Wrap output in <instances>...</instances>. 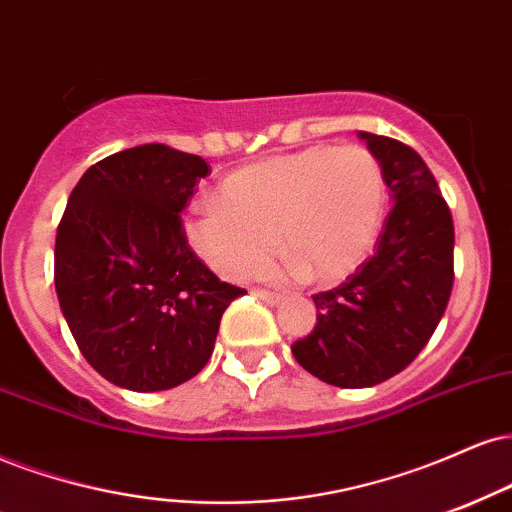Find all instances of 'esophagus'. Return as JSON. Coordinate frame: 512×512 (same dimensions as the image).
Instances as JSON below:
<instances>
[{
    "mask_svg": "<svg viewBox=\"0 0 512 512\" xmlns=\"http://www.w3.org/2000/svg\"><path fill=\"white\" fill-rule=\"evenodd\" d=\"M255 295L260 300H264L267 305H279L281 303V295L279 293H269V291H255Z\"/></svg>",
    "mask_w": 512,
    "mask_h": 512,
    "instance_id": "esophagus-1",
    "label": "esophagus"
}]
</instances>
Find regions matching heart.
Wrapping results in <instances>:
<instances>
[{
    "label": "heart",
    "mask_w": 512,
    "mask_h": 512,
    "mask_svg": "<svg viewBox=\"0 0 512 512\" xmlns=\"http://www.w3.org/2000/svg\"><path fill=\"white\" fill-rule=\"evenodd\" d=\"M384 202L372 152L315 145L233 171L219 183L217 205L190 209L181 231L190 252L224 279H255L276 245L283 272L331 283L365 260Z\"/></svg>",
    "instance_id": "1"
}]
</instances>
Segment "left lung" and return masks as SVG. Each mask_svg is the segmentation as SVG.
I'll return each instance as SVG.
<instances>
[{"label":"left lung","mask_w":512,"mask_h":512,"mask_svg":"<svg viewBox=\"0 0 512 512\" xmlns=\"http://www.w3.org/2000/svg\"><path fill=\"white\" fill-rule=\"evenodd\" d=\"M357 135L381 166L393 209L374 255L334 291L312 295L317 324L291 348L312 377L341 389L403 372L432 338L453 288V217L429 166L400 140Z\"/></svg>","instance_id":"obj_1"}]
</instances>
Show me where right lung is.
Returning a JSON list of instances; mask_svg holds the SVG:
<instances>
[{"label":"right lung","instance_id":"obj_1","mask_svg":"<svg viewBox=\"0 0 512 512\" xmlns=\"http://www.w3.org/2000/svg\"><path fill=\"white\" fill-rule=\"evenodd\" d=\"M202 157L162 143L92 164L73 188L54 245V286L80 353L128 391H166L207 365L226 307L219 281L183 240Z\"/></svg>","mask_w":512,"mask_h":512}]
</instances>
